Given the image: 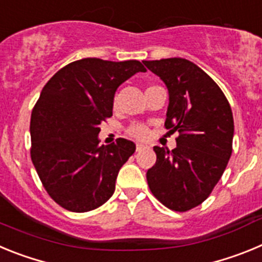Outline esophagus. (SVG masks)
Segmentation results:
<instances>
[{
  "label": "esophagus",
  "instance_id": "obj_1",
  "mask_svg": "<svg viewBox=\"0 0 262 262\" xmlns=\"http://www.w3.org/2000/svg\"><path fill=\"white\" fill-rule=\"evenodd\" d=\"M143 149H145V147L143 144H136V152H142Z\"/></svg>",
  "mask_w": 262,
  "mask_h": 262
}]
</instances>
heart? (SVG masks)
<instances>
[{"label":"heart","instance_id":"1","mask_svg":"<svg viewBox=\"0 0 262 262\" xmlns=\"http://www.w3.org/2000/svg\"><path fill=\"white\" fill-rule=\"evenodd\" d=\"M127 134H128L131 138H135L138 139V140H144V139L148 136V128L144 126V124L134 123L127 128Z\"/></svg>","mask_w":262,"mask_h":262}]
</instances>
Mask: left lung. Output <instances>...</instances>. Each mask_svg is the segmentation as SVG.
<instances>
[{"instance_id": "obj_1", "label": "left lung", "mask_w": 262, "mask_h": 262, "mask_svg": "<svg viewBox=\"0 0 262 262\" xmlns=\"http://www.w3.org/2000/svg\"><path fill=\"white\" fill-rule=\"evenodd\" d=\"M144 64L168 88L165 128L180 134L172 151L154 147L157 159L148 169V186L165 207L189 211L207 200L228 164L232 110L216 82L194 62L172 57Z\"/></svg>"}]
</instances>
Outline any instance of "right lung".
I'll list each match as a JSON object with an SVG mask.
<instances>
[{"mask_svg":"<svg viewBox=\"0 0 262 262\" xmlns=\"http://www.w3.org/2000/svg\"><path fill=\"white\" fill-rule=\"evenodd\" d=\"M136 72H145L138 60L88 57L69 62L41 90L31 113L30 155L48 195L66 210L92 211L114 194L118 172L136 147L123 138L99 145L97 136L113 115L117 88Z\"/></svg>","mask_w":262,"mask_h":262,"instance_id":"add662e5","label":"right lung"}]
</instances>
